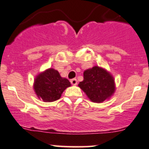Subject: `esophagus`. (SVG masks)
<instances>
[{"label":"esophagus","mask_w":149,"mask_h":149,"mask_svg":"<svg viewBox=\"0 0 149 149\" xmlns=\"http://www.w3.org/2000/svg\"><path fill=\"white\" fill-rule=\"evenodd\" d=\"M71 83L73 85H76L78 84V80H77V79H76V78H73V79L71 80Z\"/></svg>","instance_id":"esophagus-1"}]
</instances>
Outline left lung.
<instances>
[{"label": "left lung", "mask_w": 149, "mask_h": 149, "mask_svg": "<svg viewBox=\"0 0 149 149\" xmlns=\"http://www.w3.org/2000/svg\"><path fill=\"white\" fill-rule=\"evenodd\" d=\"M83 78L78 86L92 102L102 103L109 100L115 92L113 77L103 68L95 66L85 70Z\"/></svg>", "instance_id": "obj_1"}]
</instances>
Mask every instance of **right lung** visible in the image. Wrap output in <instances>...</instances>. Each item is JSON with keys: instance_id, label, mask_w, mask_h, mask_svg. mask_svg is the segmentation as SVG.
Listing matches in <instances>:
<instances>
[{"instance_id": "add662e5", "label": "right lung", "mask_w": 149, "mask_h": 149, "mask_svg": "<svg viewBox=\"0 0 149 149\" xmlns=\"http://www.w3.org/2000/svg\"><path fill=\"white\" fill-rule=\"evenodd\" d=\"M70 86L69 80L61 77L57 70L50 68L36 77L33 89L39 99L50 102L59 100L63 92Z\"/></svg>"}]
</instances>
